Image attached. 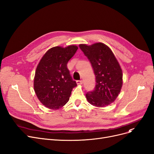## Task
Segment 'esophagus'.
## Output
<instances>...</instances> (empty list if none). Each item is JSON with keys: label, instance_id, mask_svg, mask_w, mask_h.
I'll return each instance as SVG.
<instances>
[{"label": "esophagus", "instance_id": "1", "mask_svg": "<svg viewBox=\"0 0 154 154\" xmlns=\"http://www.w3.org/2000/svg\"><path fill=\"white\" fill-rule=\"evenodd\" d=\"M76 82H77V84H82V82H83V81H82V80H79V81H77Z\"/></svg>", "mask_w": 154, "mask_h": 154}]
</instances>
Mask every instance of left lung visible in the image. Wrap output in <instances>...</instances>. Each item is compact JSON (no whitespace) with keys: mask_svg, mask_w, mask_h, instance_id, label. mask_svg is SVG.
Segmentation results:
<instances>
[{"mask_svg":"<svg viewBox=\"0 0 154 154\" xmlns=\"http://www.w3.org/2000/svg\"><path fill=\"white\" fill-rule=\"evenodd\" d=\"M79 48L91 63L96 77L93 91L88 92L90 104L104 107L117 98L122 86V72L111 49L103 43L91 45L80 44Z\"/></svg>","mask_w":154,"mask_h":154,"instance_id":"8db88e82","label":"left lung"}]
</instances>
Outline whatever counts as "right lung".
Wrapping results in <instances>:
<instances>
[{"mask_svg": "<svg viewBox=\"0 0 154 154\" xmlns=\"http://www.w3.org/2000/svg\"><path fill=\"white\" fill-rule=\"evenodd\" d=\"M78 49L76 45L56 46L49 49L37 65L33 87L40 101L48 109L57 110L69 100L72 91L77 86L67 63Z\"/></svg>", "mask_w": 154, "mask_h": 154, "instance_id": "1", "label": "right lung"}]
</instances>
